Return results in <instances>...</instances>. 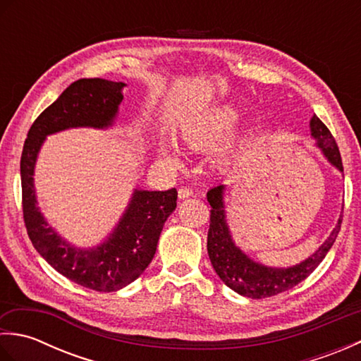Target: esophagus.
<instances>
[{
    "instance_id": "esophagus-1",
    "label": "esophagus",
    "mask_w": 361,
    "mask_h": 361,
    "mask_svg": "<svg viewBox=\"0 0 361 361\" xmlns=\"http://www.w3.org/2000/svg\"><path fill=\"white\" fill-rule=\"evenodd\" d=\"M194 195V190L190 188H180L178 189V197L180 198H188V197H192Z\"/></svg>"
}]
</instances>
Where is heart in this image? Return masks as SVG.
Instances as JSON below:
<instances>
[{"mask_svg":"<svg viewBox=\"0 0 361 361\" xmlns=\"http://www.w3.org/2000/svg\"><path fill=\"white\" fill-rule=\"evenodd\" d=\"M240 113L231 105H217L198 114L190 124H188L181 132V137L189 147L204 149L216 144L228 136L239 126ZM242 140H234L219 153L220 161H228L233 153L239 149Z\"/></svg>","mask_w":361,"mask_h":361,"instance_id":"1","label":"heart"}]
</instances>
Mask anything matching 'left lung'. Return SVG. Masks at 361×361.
<instances>
[{
  "mask_svg": "<svg viewBox=\"0 0 361 361\" xmlns=\"http://www.w3.org/2000/svg\"><path fill=\"white\" fill-rule=\"evenodd\" d=\"M310 133L317 140L318 147L323 150L326 158L336 169L343 171L338 145H336L331 130L324 126V122L318 116H313L310 121ZM206 197H208V202L212 208L208 229V255L214 270L229 288H233L242 296L252 299L279 295L282 291L293 288L299 282H302L307 276H310L313 270L323 262L329 250L332 248L343 221L341 216L338 225L327 237V240L304 262L290 268H271L251 260L234 245L225 220L224 185L208 190Z\"/></svg>",
  "mask_w": 361,
  "mask_h": 361,
  "instance_id": "8db88e82",
  "label": "left lung"
}]
</instances>
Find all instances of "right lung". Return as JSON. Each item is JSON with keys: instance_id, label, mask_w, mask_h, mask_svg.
<instances>
[{"instance_id": "right-lung-1", "label": "right lung", "mask_w": 361, "mask_h": 361, "mask_svg": "<svg viewBox=\"0 0 361 361\" xmlns=\"http://www.w3.org/2000/svg\"><path fill=\"white\" fill-rule=\"evenodd\" d=\"M126 83L105 79H80L68 87L56 102L30 126L23 145L21 204L23 219L34 248L65 278L96 291H116L140 278L155 256L164 221L176 208L178 192L135 190L118 228L97 248L79 250L60 239L37 208L34 166L46 135L71 127L104 128L113 124Z\"/></svg>"}]
</instances>
